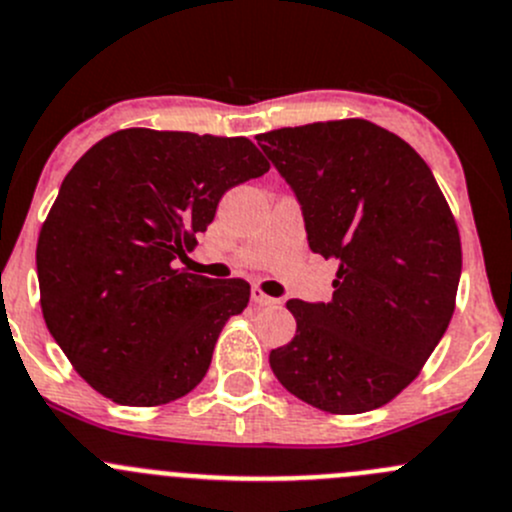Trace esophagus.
Masks as SVG:
<instances>
[{"mask_svg":"<svg viewBox=\"0 0 512 512\" xmlns=\"http://www.w3.org/2000/svg\"><path fill=\"white\" fill-rule=\"evenodd\" d=\"M252 302H255V305H260V307H275V305H280V300H277V297L265 295V292H262L260 287H252Z\"/></svg>","mask_w":512,"mask_h":512,"instance_id":"34e87169","label":"esophagus"}]
</instances>
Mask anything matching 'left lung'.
<instances>
[{"mask_svg":"<svg viewBox=\"0 0 512 512\" xmlns=\"http://www.w3.org/2000/svg\"><path fill=\"white\" fill-rule=\"evenodd\" d=\"M300 202L307 245L337 262L330 302L287 300L297 332L270 352L302 403L355 415L418 377L450 325L463 255L458 225L423 157L367 119L257 137Z\"/></svg>","mask_w":512,"mask_h":512,"instance_id":"left-lung-1","label":"left lung"}]
</instances>
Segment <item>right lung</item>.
Returning <instances> with one entry per match:
<instances>
[{
	"label": "right lung",
	"mask_w": 512,
	"mask_h": 512,
	"mask_svg": "<svg viewBox=\"0 0 512 512\" xmlns=\"http://www.w3.org/2000/svg\"><path fill=\"white\" fill-rule=\"evenodd\" d=\"M245 137L122 130L64 177L37 242L42 315L104 398L152 408L195 390L245 280L180 267L230 187L262 177Z\"/></svg>",
	"instance_id": "1"
}]
</instances>
